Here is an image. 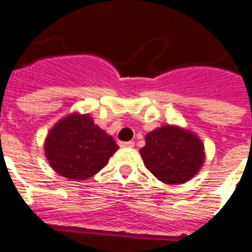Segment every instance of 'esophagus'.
I'll list each match as a JSON object with an SVG mask.
<instances>
[{
	"label": "esophagus",
	"mask_w": 252,
	"mask_h": 252,
	"mask_svg": "<svg viewBox=\"0 0 252 252\" xmlns=\"http://www.w3.org/2000/svg\"><path fill=\"white\" fill-rule=\"evenodd\" d=\"M120 147H133L134 146V142L132 141H128V142H120Z\"/></svg>",
	"instance_id": "esophagus-1"
}]
</instances>
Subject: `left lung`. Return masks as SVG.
<instances>
[{"instance_id": "left-lung-1", "label": "left lung", "mask_w": 252, "mask_h": 252, "mask_svg": "<svg viewBox=\"0 0 252 252\" xmlns=\"http://www.w3.org/2000/svg\"><path fill=\"white\" fill-rule=\"evenodd\" d=\"M140 150L145 165L164 184L176 185L197 175L204 161L199 137L177 126H163L147 133Z\"/></svg>"}]
</instances>
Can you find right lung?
<instances>
[{"label": "right lung", "instance_id": "right-lung-1", "mask_svg": "<svg viewBox=\"0 0 252 252\" xmlns=\"http://www.w3.org/2000/svg\"><path fill=\"white\" fill-rule=\"evenodd\" d=\"M119 149L111 136L89 115L77 112L59 120L45 140V155L55 172L72 180H87L101 171Z\"/></svg>", "mask_w": 252, "mask_h": 252}]
</instances>
